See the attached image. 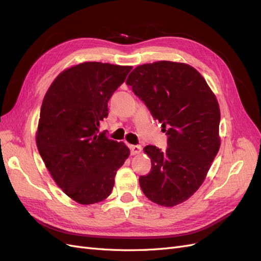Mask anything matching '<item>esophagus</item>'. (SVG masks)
I'll list each match as a JSON object with an SVG mask.
<instances>
[{"instance_id": "34e87169", "label": "esophagus", "mask_w": 261, "mask_h": 261, "mask_svg": "<svg viewBox=\"0 0 261 261\" xmlns=\"http://www.w3.org/2000/svg\"><path fill=\"white\" fill-rule=\"evenodd\" d=\"M129 149H130V153H132V154H138V153H140V151H141V147L138 146V145H136V146L130 145V146H129Z\"/></svg>"}]
</instances>
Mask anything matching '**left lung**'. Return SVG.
Listing matches in <instances>:
<instances>
[{
  "instance_id": "left-lung-1",
  "label": "left lung",
  "mask_w": 261,
  "mask_h": 261,
  "mask_svg": "<svg viewBox=\"0 0 261 261\" xmlns=\"http://www.w3.org/2000/svg\"><path fill=\"white\" fill-rule=\"evenodd\" d=\"M126 84L168 135L164 152L155 146L144 148L151 170L139 177L141 191L160 206H176L200 187L219 151L218 100L204 78L185 63L139 65Z\"/></svg>"
}]
</instances>
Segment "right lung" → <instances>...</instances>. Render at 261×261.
<instances>
[{"label":"right lung","mask_w":261,"mask_h":261,"mask_svg":"<svg viewBox=\"0 0 261 261\" xmlns=\"http://www.w3.org/2000/svg\"><path fill=\"white\" fill-rule=\"evenodd\" d=\"M132 66L85 62L55 78L42 101L36 143L62 191L81 204L105 200L129 155L124 143L99 132L108 102Z\"/></svg>","instance_id":"obj_1"}]
</instances>
